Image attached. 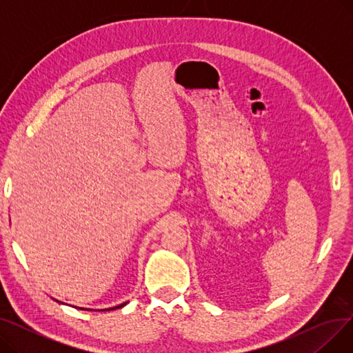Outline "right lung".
Masks as SVG:
<instances>
[{"label": "right lung", "mask_w": 353, "mask_h": 353, "mask_svg": "<svg viewBox=\"0 0 353 353\" xmlns=\"http://www.w3.org/2000/svg\"><path fill=\"white\" fill-rule=\"evenodd\" d=\"M124 305H127V302H124V303H121V305H119V306H116V307H110V309H105V310H113V309H119V307H123Z\"/></svg>", "instance_id": "right-lung-1"}]
</instances>
